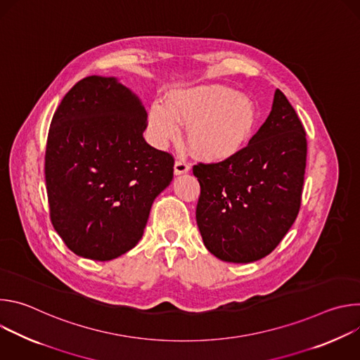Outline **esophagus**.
<instances>
[{
	"instance_id": "34e87169",
	"label": "esophagus",
	"mask_w": 360,
	"mask_h": 360,
	"mask_svg": "<svg viewBox=\"0 0 360 360\" xmlns=\"http://www.w3.org/2000/svg\"><path fill=\"white\" fill-rule=\"evenodd\" d=\"M174 169H175V175H184L189 171V165L184 160H176Z\"/></svg>"
}]
</instances>
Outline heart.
I'll return each mask as SVG.
<instances>
[{
    "mask_svg": "<svg viewBox=\"0 0 360 360\" xmlns=\"http://www.w3.org/2000/svg\"><path fill=\"white\" fill-rule=\"evenodd\" d=\"M181 124L188 127V143L198 157L221 162L236 157L248 145L258 110L253 101L222 85H200L174 92L167 104L157 102L149 112V129L160 145L176 141Z\"/></svg>",
    "mask_w": 360,
    "mask_h": 360,
    "instance_id": "obj_1",
    "label": "heart"
}]
</instances>
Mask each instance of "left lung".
Masks as SVG:
<instances>
[{"label":"left lung","instance_id":"left-lung-1","mask_svg":"<svg viewBox=\"0 0 360 360\" xmlns=\"http://www.w3.org/2000/svg\"><path fill=\"white\" fill-rule=\"evenodd\" d=\"M306 149L302 122L276 89L269 117L236 157L193 167L196 224L218 259L249 264L279 245L300 208Z\"/></svg>","mask_w":360,"mask_h":360}]
</instances>
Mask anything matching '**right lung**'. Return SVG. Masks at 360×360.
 <instances>
[{
  "label": "right lung",
  "mask_w": 360,
  "mask_h": 360,
  "mask_svg": "<svg viewBox=\"0 0 360 360\" xmlns=\"http://www.w3.org/2000/svg\"><path fill=\"white\" fill-rule=\"evenodd\" d=\"M141 99L114 77L91 75L61 101L48 132L49 215L81 258L111 261L142 238L155 199L174 178L171 153L143 139Z\"/></svg>",
  "instance_id": "obj_1"
}]
</instances>
